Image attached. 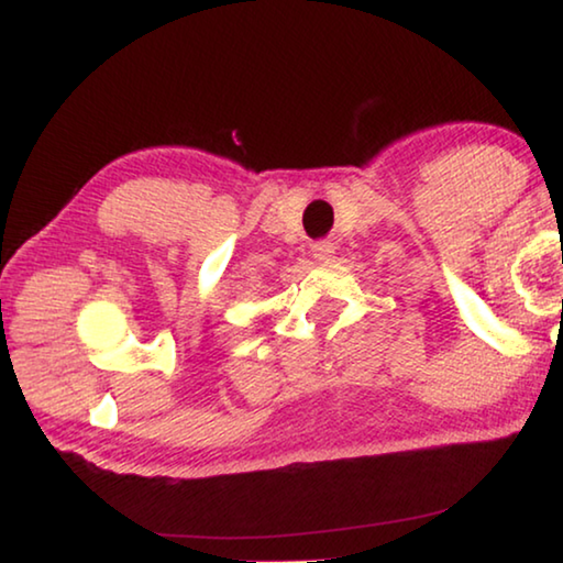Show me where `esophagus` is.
Returning <instances> with one entry per match:
<instances>
[{
    "instance_id": "esophagus-1",
    "label": "esophagus",
    "mask_w": 563,
    "mask_h": 563,
    "mask_svg": "<svg viewBox=\"0 0 563 563\" xmlns=\"http://www.w3.org/2000/svg\"><path fill=\"white\" fill-rule=\"evenodd\" d=\"M333 255H335V245L330 243V240H318V243L313 245V257H316V261L328 263Z\"/></svg>"
}]
</instances>
